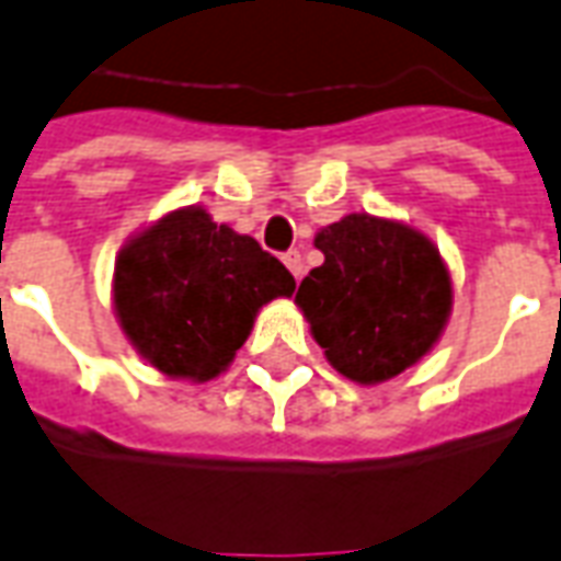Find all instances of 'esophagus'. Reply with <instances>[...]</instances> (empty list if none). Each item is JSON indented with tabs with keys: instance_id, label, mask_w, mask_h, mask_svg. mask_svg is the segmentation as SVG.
<instances>
[{
	"instance_id": "esophagus-1",
	"label": "esophagus",
	"mask_w": 561,
	"mask_h": 561,
	"mask_svg": "<svg viewBox=\"0 0 561 561\" xmlns=\"http://www.w3.org/2000/svg\"><path fill=\"white\" fill-rule=\"evenodd\" d=\"M282 261H285V267L291 270V276L294 279H302V255L300 252H297V249H291V252H285V255H282Z\"/></svg>"
}]
</instances>
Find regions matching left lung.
<instances>
[{
    "instance_id": "left-lung-1",
    "label": "left lung",
    "mask_w": 561,
    "mask_h": 561,
    "mask_svg": "<svg viewBox=\"0 0 561 561\" xmlns=\"http://www.w3.org/2000/svg\"><path fill=\"white\" fill-rule=\"evenodd\" d=\"M314 247L323 264L300 282L297 306L339 375L383 383L428 354L449 321L451 279L425 234L351 214Z\"/></svg>"
}]
</instances>
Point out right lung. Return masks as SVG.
Segmentation results:
<instances>
[{
	"mask_svg": "<svg viewBox=\"0 0 561 561\" xmlns=\"http://www.w3.org/2000/svg\"><path fill=\"white\" fill-rule=\"evenodd\" d=\"M294 288L259 240L181 207L118 252L112 294L133 347L163 375L202 383L226 371L261 306Z\"/></svg>",
	"mask_w": 561,
	"mask_h": 561,
	"instance_id": "add662e5",
	"label": "right lung"
}]
</instances>
